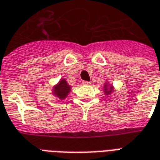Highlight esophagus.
Instances as JSON below:
<instances>
[{"label":"esophagus","instance_id":"1","mask_svg":"<svg viewBox=\"0 0 160 160\" xmlns=\"http://www.w3.org/2000/svg\"><path fill=\"white\" fill-rule=\"evenodd\" d=\"M82 84L83 85H91V82L90 81H85L84 80V81H82Z\"/></svg>","mask_w":160,"mask_h":160}]
</instances>
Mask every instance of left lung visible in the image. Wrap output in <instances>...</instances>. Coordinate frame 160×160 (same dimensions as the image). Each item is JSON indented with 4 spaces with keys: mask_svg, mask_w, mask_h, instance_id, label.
Segmentation results:
<instances>
[{
    "mask_svg": "<svg viewBox=\"0 0 160 160\" xmlns=\"http://www.w3.org/2000/svg\"><path fill=\"white\" fill-rule=\"evenodd\" d=\"M112 91H113V87H112V86H109V84L108 83H105L104 87V94L109 95V94H111V92H112Z\"/></svg>",
    "mask_w": 160,
    "mask_h": 160,
    "instance_id": "obj_1",
    "label": "left lung"
}]
</instances>
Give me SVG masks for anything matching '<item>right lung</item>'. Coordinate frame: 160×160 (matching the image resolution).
<instances>
[{"mask_svg": "<svg viewBox=\"0 0 160 160\" xmlns=\"http://www.w3.org/2000/svg\"><path fill=\"white\" fill-rule=\"evenodd\" d=\"M71 91V87L68 84L65 79H62L57 85L53 87V94L60 99L66 98Z\"/></svg>", "mask_w": 160, "mask_h": 160, "instance_id": "1", "label": "right lung"}]
</instances>
